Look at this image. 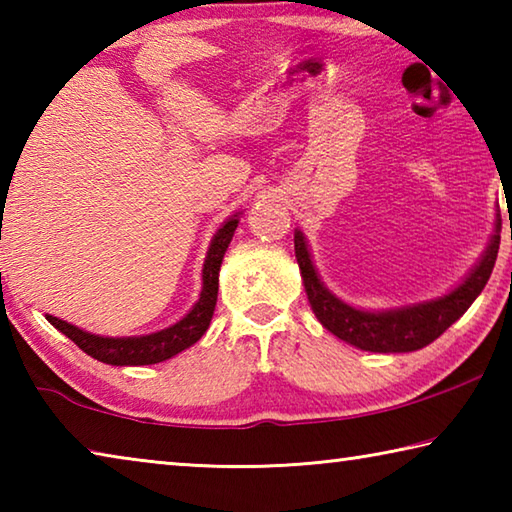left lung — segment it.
Instances as JSON below:
<instances>
[{
	"label": "left lung",
	"instance_id": "obj_1",
	"mask_svg": "<svg viewBox=\"0 0 512 512\" xmlns=\"http://www.w3.org/2000/svg\"><path fill=\"white\" fill-rule=\"evenodd\" d=\"M293 244H296V259L302 271L307 298L323 327H327L334 336H339L341 341L368 352H413L436 341L449 325L456 323L470 309L476 296L488 284L492 268H495L499 235L492 239V244L485 250L483 259L470 277L449 296L427 302V305L381 311V314L354 309L339 298H334L320 284L316 268L311 264L305 237L300 232L293 237Z\"/></svg>",
	"mask_w": 512,
	"mask_h": 512
}]
</instances>
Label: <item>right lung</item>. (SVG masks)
<instances>
[{
    "mask_svg": "<svg viewBox=\"0 0 512 512\" xmlns=\"http://www.w3.org/2000/svg\"><path fill=\"white\" fill-rule=\"evenodd\" d=\"M239 219L225 221L223 228L216 232L207 253L205 266H203V291L201 298L194 305L189 314L173 327L162 329L149 336H128V339H108V336H94L83 332V329L74 327L60 320L56 316H47V320L56 329H60L67 339H72L79 348L90 354L92 359L110 363V366H149V363H160L171 359L173 354L187 350L194 345L205 329L210 327V320L216 305V293H219V268L223 262L225 250L235 235Z\"/></svg>",
    "mask_w": 512,
    "mask_h": 512,
    "instance_id": "1",
    "label": "right lung"
}]
</instances>
